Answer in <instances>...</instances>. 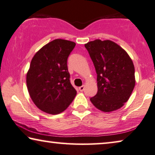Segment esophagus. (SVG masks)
Returning <instances> with one entry per match:
<instances>
[{
    "mask_svg": "<svg viewBox=\"0 0 155 155\" xmlns=\"http://www.w3.org/2000/svg\"><path fill=\"white\" fill-rule=\"evenodd\" d=\"M84 87H85L84 85H82V86L79 87V90L80 91H84Z\"/></svg>",
    "mask_w": 155,
    "mask_h": 155,
    "instance_id": "obj_1",
    "label": "esophagus"
}]
</instances>
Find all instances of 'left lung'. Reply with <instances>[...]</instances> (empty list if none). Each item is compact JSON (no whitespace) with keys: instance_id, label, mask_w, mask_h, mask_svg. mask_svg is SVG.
Returning <instances> with one entry per match:
<instances>
[{"instance_id":"1","label":"left lung","mask_w":155,"mask_h":155,"mask_svg":"<svg viewBox=\"0 0 155 155\" xmlns=\"http://www.w3.org/2000/svg\"><path fill=\"white\" fill-rule=\"evenodd\" d=\"M97 73L98 91L90 98L96 108L105 113L115 111L124 105L136 84L133 61L124 49L110 40L87 42Z\"/></svg>"}]
</instances>
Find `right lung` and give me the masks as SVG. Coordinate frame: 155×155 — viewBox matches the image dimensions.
Returning a JSON list of instances; mask_svg holds the SVG:
<instances>
[{"label":"right lung","mask_w":155,"mask_h":155,"mask_svg":"<svg viewBox=\"0 0 155 155\" xmlns=\"http://www.w3.org/2000/svg\"><path fill=\"white\" fill-rule=\"evenodd\" d=\"M75 43L55 39L35 54L26 73L30 97L40 110L57 115L69 106L77 91L71 84L67 59Z\"/></svg>","instance_id":"right-lung-1"}]
</instances>
